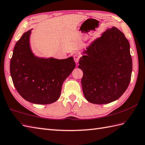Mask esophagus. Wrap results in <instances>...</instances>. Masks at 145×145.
Listing matches in <instances>:
<instances>
[{
    "instance_id": "obj_1",
    "label": "esophagus",
    "mask_w": 145,
    "mask_h": 145,
    "mask_svg": "<svg viewBox=\"0 0 145 145\" xmlns=\"http://www.w3.org/2000/svg\"><path fill=\"white\" fill-rule=\"evenodd\" d=\"M73 59L76 63H78L79 61V59H80V56L78 54H76L73 56Z\"/></svg>"
}]
</instances>
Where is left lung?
<instances>
[{
    "label": "left lung",
    "instance_id": "1",
    "mask_svg": "<svg viewBox=\"0 0 145 145\" xmlns=\"http://www.w3.org/2000/svg\"><path fill=\"white\" fill-rule=\"evenodd\" d=\"M78 68L82 70L83 92L96 104L118 99L127 89L132 72L130 43L113 26L104 31L83 52Z\"/></svg>",
    "mask_w": 145,
    "mask_h": 145
}]
</instances>
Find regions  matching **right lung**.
Here are the masks:
<instances>
[{
  "label": "right lung",
  "mask_w": 145,
  "mask_h": 145,
  "mask_svg": "<svg viewBox=\"0 0 145 145\" xmlns=\"http://www.w3.org/2000/svg\"><path fill=\"white\" fill-rule=\"evenodd\" d=\"M31 29L16 42L10 71L15 88L23 98L37 104H49L59 98L64 80L75 68L73 57L65 59L35 56L29 38Z\"/></svg>",
  "instance_id": "obj_1"
}]
</instances>
